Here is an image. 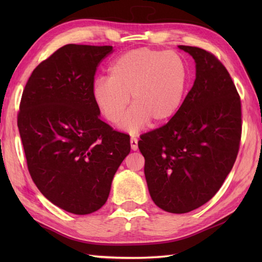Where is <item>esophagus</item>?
<instances>
[{"mask_svg": "<svg viewBox=\"0 0 262 262\" xmlns=\"http://www.w3.org/2000/svg\"><path fill=\"white\" fill-rule=\"evenodd\" d=\"M137 143H138L137 138L133 136V137L130 138V147H132L133 151H137V148H138V144H137Z\"/></svg>", "mask_w": 262, "mask_h": 262, "instance_id": "obj_1", "label": "esophagus"}]
</instances>
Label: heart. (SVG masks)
Returning a JSON list of instances; mask_svg holds the SVG:
<instances>
[{
  "mask_svg": "<svg viewBox=\"0 0 262 262\" xmlns=\"http://www.w3.org/2000/svg\"><path fill=\"white\" fill-rule=\"evenodd\" d=\"M188 85V68L179 54L137 48L124 53L108 70V80L92 86V99L108 121L117 124L129 103L134 104L121 121L130 133L149 121L163 125L179 113Z\"/></svg>",
  "mask_w": 262,
  "mask_h": 262,
  "instance_id": "b5f03b06",
  "label": "heart"
}]
</instances>
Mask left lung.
Instances as JSON below:
<instances>
[{
  "label": "left lung",
  "instance_id": "left-lung-1",
  "mask_svg": "<svg viewBox=\"0 0 262 262\" xmlns=\"http://www.w3.org/2000/svg\"><path fill=\"white\" fill-rule=\"evenodd\" d=\"M179 48L196 62V80L179 113L138 142L151 198L173 214L215 196L234 165L242 132L240 96L225 66L205 49Z\"/></svg>",
  "mask_w": 262,
  "mask_h": 262
}]
</instances>
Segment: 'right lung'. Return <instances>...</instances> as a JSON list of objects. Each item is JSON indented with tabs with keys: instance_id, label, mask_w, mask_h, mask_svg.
Returning <instances> with one entry per match:
<instances>
[{
	"instance_id": "1",
	"label": "right lung",
	"mask_w": 262,
	"mask_h": 262,
	"mask_svg": "<svg viewBox=\"0 0 262 262\" xmlns=\"http://www.w3.org/2000/svg\"><path fill=\"white\" fill-rule=\"evenodd\" d=\"M113 46L69 43L33 70L22 93L18 128L33 182L49 202L86 215L109 196L130 152L129 135L100 119L94 75Z\"/></svg>"
}]
</instances>
